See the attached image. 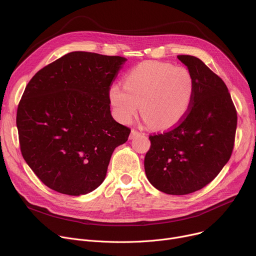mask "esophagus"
<instances>
[{"label": "esophagus", "instance_id": "1", "mask_svg": "<svg viewBox=\"0 0 256 256\" xmlns=\"http://www.w3.org/2000/svg\"><path fill=\"white\" fill-rule=\"evenodd\" d=\"M140 132H138L136 130H132V132H130V138H134V136H138Z\"/></svg>", "mask_w": 256, "mask_h": 256}]
</instances>
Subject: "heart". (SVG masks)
<instances>
[{"mask_svg": "<svg viewBox=\"0 0 256 256\" xmlns=\"http://www.w3.org/2000/svg\"><path fill=\"white\" fill-rule=\"evenodd\" d=\"M194 93V77L184 66L142 62L132 68L124 86L114 84L109 100L116 118L128 124L140 114L155 128L169 130L188 114Z\"/></svg>", "mask_w": 256, "mask_h": 256, "instance_id": "obj_1", "label": "heart"}]
</instances>
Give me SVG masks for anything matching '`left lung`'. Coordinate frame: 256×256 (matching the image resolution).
I'll return each mask as SVG.
<instances>
[{"instance_id": "left-lung-1", "label": "left lung", "mask_w": 256, "mask_h": 256, "mask_svg": "<svg viewBox=\"0 0 256 256\" xmlns=\"http://www.w3.org/2000/svg\"><path fill=\"white\" fill-rule=\"evenodd\" d=\"M194 77V93L186 116L174 128L150 134L144 172L167 194L202 190L229 161L235 142L237 112L224 81L200 58L180 54Z\"/></svg>"}]
</instances>
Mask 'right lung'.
<instances>
[{
  "label": "right lung",
  "instance_id": "add662e5",
  "mask_svg": "<svg viewBox=\"0 0 256 256\" xmlns=\"http://www.w3.org/2000/svg\"><path fill=\"white\" fill-rule=\"evenodd\" d=\"M126 58L72 52L40 70L17 109L22 156L44 184L81 196L105 178L130 128L110 114L109 89Z\"/></svg>",
  "mask_w": 256,
  "mask_h": 256
}]
</instances>
